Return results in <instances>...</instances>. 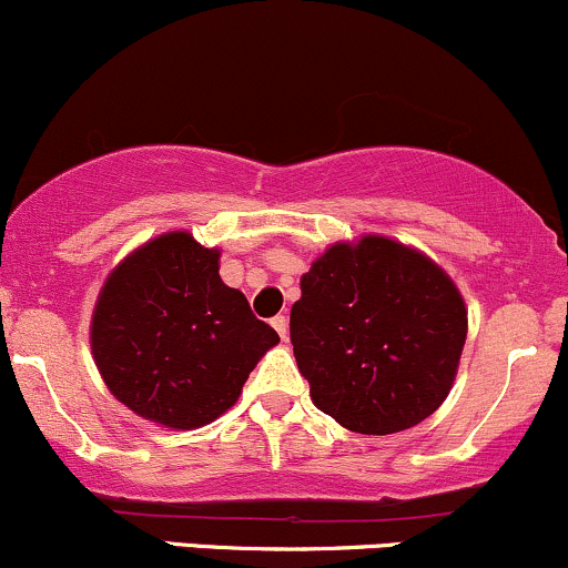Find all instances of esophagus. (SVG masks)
I'll use <instances>...</instances> for the list:
<instances>
[{
	"label": "esophagus",
	"instance_id": "esophagus-1",
	"mask_svg": "<svg viewBox=\"0 0 568 568\" xmlns=\"http://www.w3.org/2000/svg\"><path fill=\"white\" fill-rule=\"evenodd\" d=\"M271 325H273V331L282 335V341H286V335H290V322H286V316H284V314L273 316Z\"/></svg>",
	"mask_w": 568,
	"mask_h": 568
}]
</instances>
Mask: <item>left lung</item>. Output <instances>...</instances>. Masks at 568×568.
<instances>
[{"instance_id": "1", "label": "left lung", "mask_w": 568, "mask_h": 568, "mask_svg": "<svg viewBox=\"0 0 568 568\" xmlns=\"http://www.w3.org/2000/svg\"><path fill=\"white\" fill-rule=\"evenodd\" d=\"M466 333L453 276L387 235L327 246L303 273L290 314L314 406L365 436L414 428L444 404Z\"/></svg>"}]
</instances>
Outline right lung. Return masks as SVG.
Masks as SVG:
<instances>
[{
  "mask_svg": "<svg viewBox=\"0 0 568 568\" xmlns=\"http://www.w3.org/2000/svg\"><path fill=\"white\" fill-rule=\"evenodd\" d=\"M219 252L170 230L113 267L91 314V355L119 404L170 430H194L235 406L278 344L246 295L219 276Z\"/></svg>",
  "mask_w": 568,
  "mask_h": 568,
  "instance_id": "right-lung-1",
  "label": "right lung"
}]
</instances>
